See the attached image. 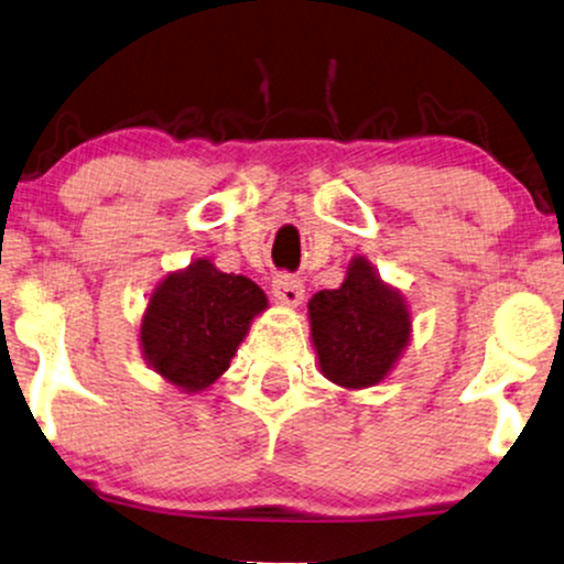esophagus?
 Masks as SVG:
<instances>
[{
	"mask_svg": "<svg viewBox=\"0 0 564 564\" xmlns=\"http://www.w3.org/2000/svg\"><path fill=\"white\" fill-rule=\"evenodd\" d=\"M273 296H275L281 304H289V306L302 304V299H304L302 281H299V278H294V275H286V273L275 275V281H273Z\"/></svg>",
	"mask_w": 564,
	"mask_h": 564,
	"instance_id": "obj_1",
	"label": "esophagus"
}]
</instances>
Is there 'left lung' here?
Here are the masks:
<instances>
[{
    "label": "left lung",
    "mask_w": 564,
    "mask_h": 564,
    "mask_svg": "<svg viewBox=\"0 0 564 564\" xmlns=\"http://www.w3.org/2000/svg\"><path fill=\"white\" fill-rule=\"evenodd\" d=\"M310 327L327 380L361 390L382 382L401 359L411 338V312L372 262L354 258L338 289L310 299Z\"/></svg>",
    "instance_id": "8db88e82"
}]
</instances>
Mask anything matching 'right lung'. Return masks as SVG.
Masks as SVG:
<instances>
[{
	"mask_svg": "<svg viewBox=\"0 0 564 564\" xmlns=\"http://www.w3.org/2000/svg\"><path fill=\"white\" fill-rule=\"evenodd\" d=\"M268 296L247 275L195 260L155 286L140 325V348L153 372L184 393L210 388L231 365L249 323Z\"/></svg>",
	"mask_w": 564,
	"mask_h": 564,
	"instance_id": "right-lung-1",
	"label": "right lung"
}]
</instances>
